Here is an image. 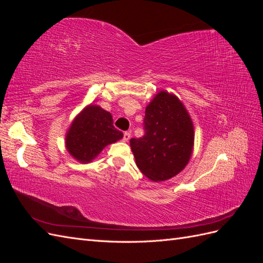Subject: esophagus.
<instances>
[{
    "instance_id": "34e87169",
    "label": "esophagus",
    "mask_w": 263,
    "mask_h": 263,
    "mask_svg": "<svg viewBox=\"0 0 263 263\" xmlns=\"http://www.w3.org/2000/svg\"><path fill=\"white\" fill-rule=\"evenodd\" d=\"M130 139V133H128V132H125L124 133V137H123V140L125 141V142H127Z\"/></svg>"
}]
</instances>
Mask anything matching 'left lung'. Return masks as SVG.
Masks as SVG:
<instances>
[{"mask_svg": "<svg viewBox=\"0 0 263 263\" xmlns=\"http://www.w3.org/2000/svg\"><path fill=\"white\" fill-rule=\"evenodd\" d=\"M142 138L130 139L138 169L154 182L176 177L187 165L194 147V125L181 100L158 92L145 113Z\"/></svg>", "mask_w": 263, "mask_h": 263, "instance_id": "obj_1", "label": "left lung"}]
</instances>
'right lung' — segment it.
Returning a JSON list of instances; mask_svg holds the SVG:
<instances>
[{"mask_svg":"<svg viewBox=\"0 0 263 263\" xmlns=\"http://www.w3.org/2000/svg\"><path fill=\"white\" fill-rule=\"evenodd\" d=\"M124 135L113 125L112 114L95 104L86 105L70 124L66 134V148L81 163H90L107 145Z\"/></svg>","mask_w":263,"mask_h":263,"instance_id":"obj_1","label":"right lung"}]
</instances>
